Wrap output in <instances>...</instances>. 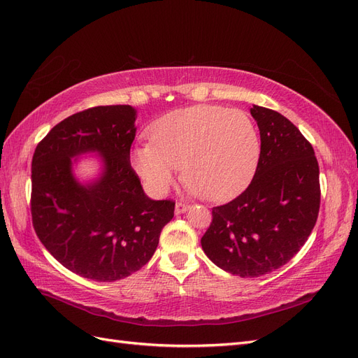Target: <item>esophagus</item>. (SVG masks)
<instances>
[{
  "mask_svg": "<svg viewBox=\"0 0 358 358\" xmlns=\"http://www.w3.org/2000/svg\"><path fill=\"white\" fill-rule=\"evenodd\" d=\"M188 210H189V204H187V203H182V201L176 203V206H175V213H176V215L185 213V212H188Z\"/></svg>",
  "mask_w": 358,
  "mask_h": 358,
  "instance_id": "obj_1",
  "label": "esophagus"
}]
</instances>
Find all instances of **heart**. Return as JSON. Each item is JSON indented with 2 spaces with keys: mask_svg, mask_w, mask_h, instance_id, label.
<instances>
[{
  "mask_svg": "<svg viewBox=\"0 0 358 358\" xmlns=\"http://www.w3.org/2000/svg\"><path fill=\"white\" fill-rule=\"evenodd\" d=\"M149 134L152 143L137 146L131 164L157 196L170 189L183 166V179L199 197L230 200L251 182L262 152L252 117L222 106L173 110L155 121Z\"/></svg>",
  "mask_w": 358,
  "mask_h": 358,
  "instance_id": "obj_1",
  "label": "heart"
}]
</instances>
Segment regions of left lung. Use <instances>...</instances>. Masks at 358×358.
<instances>
[{
  "label": "left lung",
  "instance_id": "8db88e82",
  "mask_svg": "<svg viewBox=\"0 0 358 358\" xmlns=\"http://www.w3.org/2000/svg\"><path fill=\"white\" fill-rule=\"evenodd\" d=\"M262 152L249 187L212 209L201 248L231 275L257 278L282 267L305 245L320 212V167L312 145L280 113L252 106Z\"/></svg>",
  "mask_w": 358,
  "mask_h": 358
}]
</instances>
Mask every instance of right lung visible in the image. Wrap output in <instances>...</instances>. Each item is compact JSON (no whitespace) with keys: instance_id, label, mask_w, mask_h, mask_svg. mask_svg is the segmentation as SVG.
<instances>
[{"instance_id":"right-lung-1","label":"right lung","mask_w":358,"mask_h":358,"mask_svg":"<svg viewBox=\"0 0 358 358\" xmlns=\"http://www.w3.org/2000/svg\"><path fill=\"white\" fill-rule=\"evenodd\" d=\"M137 110L99 106L53 127L37 145L31 169V215L40 242L79 276L113 282L152 258L175 201L150 200L129 164ZM85 153L101 157V175L75 178Z\"/></svg>"}]
</instances>
